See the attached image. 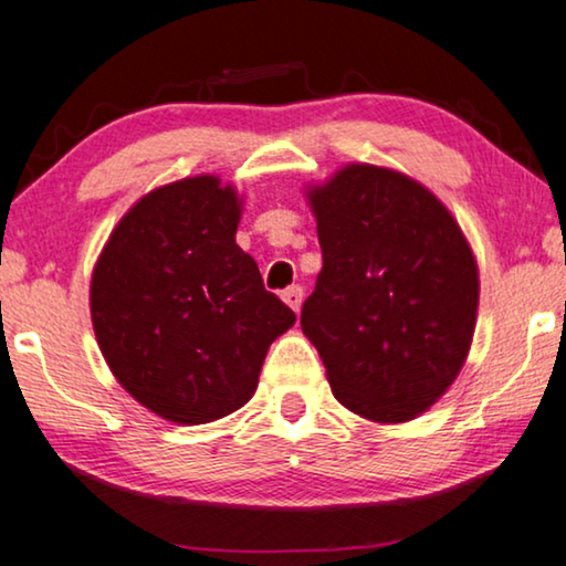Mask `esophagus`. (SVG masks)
Segmentation results:
<instances>
[{
    "mask_svg": "<svg viewBox=\"0 0 566 566\" xmlns=\"http://www.w3.org/2000/svg\"><path fill=\"white\" fill-rule=\"evenodd\" d=\"M281 298L293 308V312H301V304H304V289H301V285H291V289H285L281 293Z\"/></svg>",
    "mask_w": 566,
    "mask_h": 566,
    "instance_id": "obj_1",
    "label": "esophagus"
}]
</instances>
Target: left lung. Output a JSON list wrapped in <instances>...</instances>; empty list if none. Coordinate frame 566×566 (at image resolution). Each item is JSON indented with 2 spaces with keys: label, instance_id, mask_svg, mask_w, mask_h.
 <instances>
[{
  "label": "left lung",
  "instance_id": "obj_1",
  "mask_svg": "<svg viewBox=\"0 0 566 566\" xmlns=\"http://www.w3.org/2000/svg\"><path fill=\"white\" fill-rule=\"evenodd\" d=\"M322 273L301 329L339 405L399 424L461 374L476 329L479 265L436 192L399 169L350 161L308 185Z\"/></svg>",
  "mask_w": 566,
  "mask_h": 566
}]
</instances>
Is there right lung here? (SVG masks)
Segmentation results:
<instances>
[{"label":"right lung","mask_w":566,"mask_h":566,"mask_svg":"<svg viewBox=\"0 0 566 566\" xmlns=\"http://www.w3.org/2000/svg\"><path fill=\"white\" fill-rule=\"evenodd\" d=\"M242 196L219 175L154 188L115 223L92 270L99 353L138 405L177 424L244 407L296 314L237 244Z\"/></svg>","instance_id":"right-lung-1"}]
</instances>
